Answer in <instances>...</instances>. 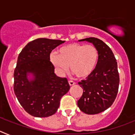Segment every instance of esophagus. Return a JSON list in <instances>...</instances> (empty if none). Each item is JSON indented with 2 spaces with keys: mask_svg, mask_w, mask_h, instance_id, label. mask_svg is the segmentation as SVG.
I'll return each instance as SVG.
<instances>
[{
  "mask_svg": "<svg viewBox=\"0 0 135 135\" xmlns=\"http://www.w3.org/2000/svg\"><path fill=\"white\" fill-rule=\"evenodd\" d=\"M68 82H69V84H70V86L74 85V84H76V83H75V82H74V81H72V80H69Z\"/></svg>",
  "mask_w": 135,
  "mask_h": 135,
  "instance_id": "34e87169",
  "label": "esophagus"
}]
</instances>
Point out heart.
<instances>
[{"mask_svg": "<svg viewBox=\"0 0 135 135\" xmlns=\"http://www.w3.org/2000/svg\"><path fill=\"white\" fill-rule=\"evenodd\" d=\"M99 59V53L96 46L80 43H71L61 46L59 54L53 52L50 60L61 72H65L70 65L76 77L86 78L96 68Z\"/></svg>", "mask_w": 135, "mask_h": 135, "instance_id": "obj_1", "label": "heart"}]
</instances>
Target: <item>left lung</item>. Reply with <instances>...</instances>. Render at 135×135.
Returning <instances> with one entry per match:
<instances>
[{
	"mask_svg": "<svg viewBox=\"0 0 135 135\" xmlns=\"http://www.w3.org/2000/svg\"><path fill=\"white\" fill-rule=\"evenodd\" d=\"M96 46L99 53V59L95 71L86 80L78 82L83 89L78 106L86 114H97L110 107L118 92L119 73L114 55L108 45L94 37L82 39Z\"/></svg>",
	"mask_w": 135,
	"mask_h": 135,
	"instance_id": "obj_1",
	"label": "left lung"
}]
</instances>
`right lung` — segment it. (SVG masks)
<instances>
[{
    "instance_id": "1",
    "label": "right lung",
    "mask_w": 135,
    "mask_h": 135,
    "mask_svg": "<svg viewBox=\"0 0 135 135\" xmlns=\"http://www.w3.org/2000/svg\"><path fill=\"white\" fill-rule=\"evenodd\" d=\"M65 41L40 38L27 43L20 53L14 71V92L23 109L31 115L45 118L55 114L60 100L70 90L66 78L55 74L50 54ZM29 73L32 79L28 80Z\"/></svg>"
}]
</instances>
